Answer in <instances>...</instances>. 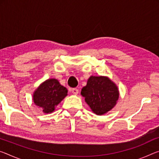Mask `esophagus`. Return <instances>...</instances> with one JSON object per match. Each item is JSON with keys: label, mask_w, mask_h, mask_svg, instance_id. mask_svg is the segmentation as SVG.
Returning a JSON list of instances; mask_svg holds the SVG:
<instances>
[{"label": "esophagus", "mask_w": 159, "mask_h": 159, "mask_svg": "<svg viewBox=\"0 0 159 159\" xmlns=\"http://www.w3.org/2000/svg\"><path fill=\"white\" fill-rule=\"evenodd\" d=\"M71 91H72V93L74 95H77L78 93H79V89H73L72 90H71Z\"/></svg>", "instance_id": "34e87169"}]
</instances>
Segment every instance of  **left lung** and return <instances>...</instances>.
I'll use <instances>...</instances> for the list:
<instances>
[{
  "label": "left lung",
  "mask_w": 159,
  "mask_h": 159,
  "mask_svg": "<svg viewBox=\"0 0 159 159\" xmlns=\"http://www.w3.org/2000/svg\"><path fill=\"white\" fill-rule=\"evenodd\" d=\"M80 94L93 112L102 115L115 106L120 93L117 85L108 77L91 75Z\"/></svg>",
  "instance_id": "8db88e82"
}]
</instances>
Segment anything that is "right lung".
I'll use <instances>...</instances> for the list:
<instances>
[{
	"mask_svg": "<svg viewBox=\"0 0 159 159\" xmlns=\"http://www.w3.org/2000/svg\"><path fill=\"white\" fill-rule=\"evenodd\" d=\"M68 90L59 80L50 79L40 84L33 93L34 104L42 107L44 113H51L67 95Z\"/></svg>",
	"mask_w": 159,
	"mask_h": 159,
	"instance_id": "1",
	"label": "right lung"
}]
</instances>
